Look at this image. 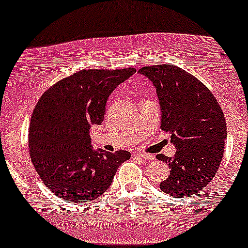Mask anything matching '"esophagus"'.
<instances>
[{
  "instance_id": "1",
  "label": "esophagus",
  "mask_w": 248,
  "mask_h": 248,
  "mask_svg": "<svg viewBox=\"0 0 248 248\" xmlns=\"http://www.w3.org/2000/svg\"><path fill=\"white\" fill-rule=\"evenodd\" d=\"M136 156H137V157H140V158H142L143 160H150V159H153V156H151V155H148V154H141V153H137V154H136Z\"/></svg>"
}]
</instances>
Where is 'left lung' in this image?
<instances>
[{"mask_svg":"<svg viewBox=\"0 0 248 248\" xmlns=\"http://www.w3.org/2000/svg\"><path fill=\"white\" fill-rule=\"evenodd\" d=\"M139 73L154 83L162 108L160 128L177 147L173 158L156 156L171 169L160 189L177 198L194 195L213 180L222 162L224 113L209 89L177 65H148Z\"/></svg>","mask_w":248,"mask_h":248,"instance_id":"1","label":"left lung"}]
</instances>
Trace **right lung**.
Masks as SVG:
<instances>
[{
    "label": "right lung",
    "mask_w": 248,
    "mask_h": 248,
    "mask_svg": "<svg viewBox=\"0 0 248 248\" xmlns=\"http://www.w3.org/2000/svg\"><path fill=\"white\" fill-rule=\"evenodd\" d=\"M135 73V68L79 70L50 86L35 105L30 157L41 181L64 201L99 198L130 158L124 150H92L90 127L103 122L108 95Z\"/></svg>",
    "instance_id": "obj_1"
}]
</instances>
